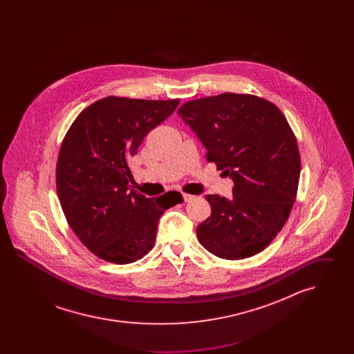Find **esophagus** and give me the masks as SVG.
<instances>
[{"label":"esophagus","mask_w":354,"mask_h":354,"mask_svg":"<svg viewBox=\"0 0 354 354\" xmlns=\"http://www.w3.org/2000/svg\"><path fill=\"white\" fill-rule=\"evenodd\" d=\"M194 198H195L194 195H189V194H183V199H185V202H191Z\"/></svg>","instance_id":"1"}]
</instances>
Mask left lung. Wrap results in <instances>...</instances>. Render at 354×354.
Listing matches in <instances>:
<instances>
[{
	"mask_svg": "<svg viewBox=\"0 0 354 354\" xmlns=\"http://www.w3.org/2000/svg\"><path fill=\"white\" fill-rule=\"evenodd\" d=\"M178 114L199 136L205 159L234 179L232 196L207 195L211 216L196 228L208 252L241 260L266 250L297 196L301 159L281 110L252 94L185 102Z\"/></svg>",
	"mask_w": 354,
	"mask_h": 354,
	"instance_id": "8db88e82",
	"label": "left lung"
}]
</instances>
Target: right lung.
<instances>
[{
	"label": "right lung",
	"mask_w": 354,
	"mask_h": 354,
	"mask_svg": "<svg viewBox=\"0 0 354 354\" xmlns=\"http://www.w3.org/2000/svg\"><path fill=\"white\" fill-rule=\"evenodd\" d=\"M179 102L110 95L87 106L62 140L55 169L62 211L84 247L104 261L130 264L150 252L159 218L183 202L176 191L149 199L130 189L127 163Z\"/></svg>",
	"instance_id": "obj_1"
}]
</instances>
